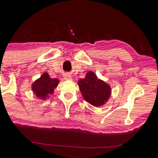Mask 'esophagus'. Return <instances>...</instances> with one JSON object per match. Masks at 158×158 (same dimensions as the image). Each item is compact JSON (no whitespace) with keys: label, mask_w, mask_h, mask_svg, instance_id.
<instances>
[{"label":"esophagus","mask_w":158,"mask_h":158,"mask_svg":"<svg viewBox=\"0 0 158 158\" xmlns=\"http://www.w3.org/2000/svg\"><path fill=\"white\" fill-rule=\"evenodd\" d=\"M64 79L65 80H70V79H72V77L69 73H65L64 75Z\"/></svg>","instance_id":"esophagus-1"}]
</instances>
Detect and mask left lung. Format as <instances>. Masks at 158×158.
Masks as SVG:
<instances>
[{
  "label": "left lung",
  "instance_id": "left-lung-1",
  "mask_svg": "<svg viewBox=\"0 0 158 158\" xmlns=\"http://www.w3.org/2000/svg\"><path fill=\"white\" fill-rule=\"evenodd\" d=\"M78 85L84 99L94 106H102L110 97L109 85L98 79L93 72H88L85 79H79Z\"/></svg>",
  "mask_w": 158,
  "mask_h": 158
}]
</instances>
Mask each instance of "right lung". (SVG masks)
Here are the masks:
<instances>
[{
	"label": "right lung",
	"mask_w": 158,
	"mask_h": 158,
	"mask_svg": "<svg viewBox=\"0 0 158 158\" xmlns=\"http://www.w3.org/2000/svg\"><path fill=\"white\" fill-rule=\"evenodd\" d=\"M59 82V81L57 79H51L49 74L44 73L33 83L32 89L38 97L44 99L53 93Z\"/></svg>",
	"instance_id": "1"
}]
</instances>
